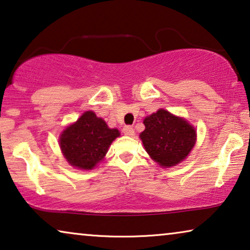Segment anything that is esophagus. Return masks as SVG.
Instances as JSON below:
<instances>
[{
  "instance_id": "1",
  "label": "esophagus",
  "mask_w": 250,
  "mask_h": 250,
  "mask_svg": "<svg viewBox=\"0 0 250 250\" xmlns=\"http://www.w3.org/2000/svg\"><path fill=\"white\" fill-rule=\"evenodd\" d=\"M122 131H124L125 136H133V135H135V130H133L131 125H125V128L122 129Z\"/></svg>"
}]
</instances>
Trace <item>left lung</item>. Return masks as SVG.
I'll return each instance as SVG.
<instances>
[{
  "label": "left lung",
  "instance_id": "1",
  "mask_svg": "<svg viewBox=\"0 0 250 250\" xmlns=\"http://www.w3.org/2000/svg\"><path fill=\"white\" fill-rule=\"evenodd\" d=\"M145 130L140 133L150 159L162 167H174L184 161L196 143V130L184 118L160 108L144 119Z\"/></svg>",
  "mask_w": 250,
  "mask_h": 250
}]
</instances>
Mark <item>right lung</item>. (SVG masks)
Wrapping results in <instances>:
<instances>
[{
	"instance_id": "add662e5",
	"label": "right lung",
	"mask_w": 250,
	"mask_h": 250,
	"mask_svg": "<svg viewBox=\"0 0 250 250\" xmlns=\"http://www.w3.org/2000/svg\"><path fill=\"white\" fill-rule=\"evenodd\" d=\"M119 136L118 129L108 128L93 111H86L75 124L63 130L60 148L73 167L91 170L104 159L112 142Z\"/></svg>"
}]
</instances>
